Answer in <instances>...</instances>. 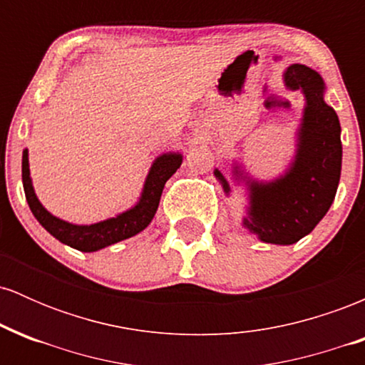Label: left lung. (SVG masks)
Returning a JSON list of instances; mask_svg holds the SVG:
<instances>
[{"label":"left lung","instance_id":"1","mask_svg":"<svg viewBox=\"0 0 365 365\" xmlns=\"http://www.w3.org/2000/svg\"><path fill=\"white\" fill-rule=\"evenodd\" d=\"M288 91H300L304 110L295 130V153L287 170L271 180H259L244 163H232L233 185L244 188L242 228L264 242L292 245L312 232L336 195L341 175V127L336 111L326 104V83L316 70L293 63L283 72ZM215 177L226 197L232 185L220 170Z\"/></svg>","mask_w":365,"mask_h":365}]
</instances>
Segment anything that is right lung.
Returning a JSON list of instances; mask_svg holds the SVG:
<instances>
[{"label":"right lung","mask_w":365,"mask_h":365,"mask_svg":"<svg viewBox=\"0 0 365 365\" xmlns=\"http://www.w3.org/2000/svg\"><path fill=\"white\" fill-rule=\"evenodd\" d=\"M182 161L183 156L178 150L177 153L168 150V153L159 154L150 165L139 199L132 207L120 212V215L108 217V220L98 221V223L75 225L51 215L37 199L31 178V166H29V149H24L22 182L25 199H27L29 207H31L36 220L56 240L72 247V249L81 250V252H96V250H101L104 247H110L113 244H118L121 240H127L130 237H135L142 230L148 228L158 211L165 183L173 177L175 171L182 165Z\"/></svg>","instance_id":"add662e5"}]
</instances>
